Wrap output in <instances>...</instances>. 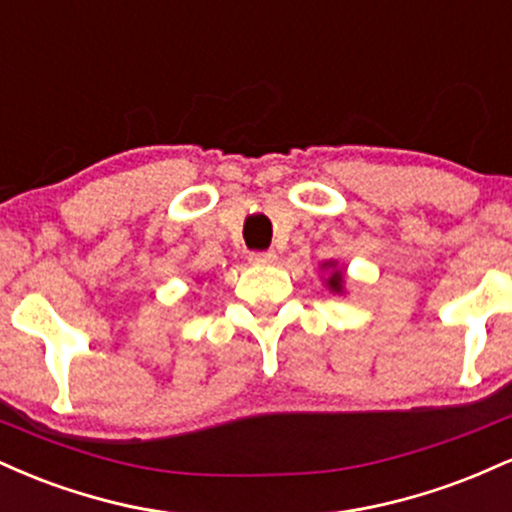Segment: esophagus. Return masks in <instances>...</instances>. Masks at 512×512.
I'll use <instances>...</instances> for the list:
<instances>
[{"instance_id":"esophagus-1","label":"esophagus","mask_w":512,"mask_h":512,"mask_svg":"<svg viewBox=\"0 0 512 512\" xmlns=\"http://www.w3.org/2000/svg\"><path fill=\"white\" fill-rule=\"evenodd\" d=\"M250 264H272L276 260L274 250H262V252H250Z\"/></svg>"}]
</instances>
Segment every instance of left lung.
I'll use <instances>...</instances> for the list:
<instances>
[{
	"label": "left lung",
	"mask_w": 512,
	"mask_h": 512,
	"mask_svg": "<svg viewBox=\"0 0 512 512\" xmlns=\"http://www.w3.org/2000/svg\"><path fill=\"white\" fill-rule=\"evenodd\" d=\"M327 284H330V289H334V291H342V284H344V279H342V272H334L332 276H330V281H327Z\"/></svg>",
	"instance_id": "left-lung-1"
}]
</instances>
